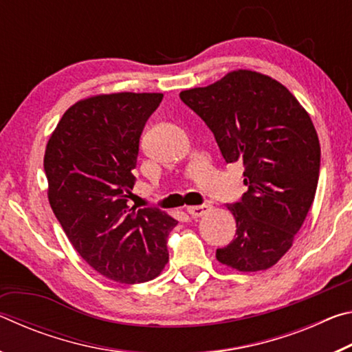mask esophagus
I'll list each match as a JSON object with an SVG mask.
<instances>
[{
	"label": "esophagus",
	"mask_w": 352,
	"mask_h": 352,
	"mask_svg": "<svg viewBox=\"0 0 352 352\" xmlns=\"http://www.w3.org/2000/svg\"><path fill=\"white\" fill-rule=\"evenodd\" d=\"M211 205H208V204H205V205H195V206H188V212L190 214V216L192 217H201V216H205V214H208L211 211Z\"/></svg>",
	"instance_id": "obj_1"
}]
</instances>
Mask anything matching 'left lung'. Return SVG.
Listing matches in <instances>:
<instances>
[{
  "mask_svg": "<svg viewBox=\"0 0 352 352\" xmlns=\"http://www.w3.org/2000/svg\"><path fill=\"white\" fill-rule=\"evenodd\" d=\"M180 99L211 129L226 163L245 166L248 190L226 205L236 220L216 258L237 272L267 270L294 245L315 197L320 141L309 113L283 83L234 69Z\"/></svg>",
  "mask_w": 352,
  "mask_h": 352,
  "instance_id": "1",
  "label": "left lung"
}]
</instances>
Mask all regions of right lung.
Returning <instances> with one entry per match:
<instances>
[{"mask_svg": "<svg viewBox=\"0 0 352 352\" xmlns=\"http://www.w3.org/2000/svg\"><path fill=\"white\" fill-rule=\"evenodd\" d=\"M162 93H110L77 100L45 151L47 200L80 258L121 284L157 278L177 225L157 208L129 206L140 136Z\"/></svg>", "mask_w": 352, "mask_h": 352, "instance_id": "obj_1", "label": "right lung"}]
</instances>
